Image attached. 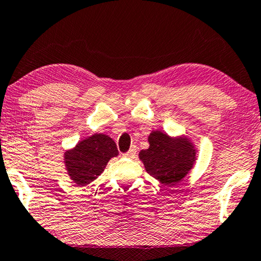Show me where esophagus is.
<instances>
[{"instance_id": "1", "label": "esophagus", "mask_w": 261, "mask_h": 261, "mask_svg": "<svg viewBox=\"0 0 261 261\" xmlns=\"http://www.w3.org/2000/svg\"><path fill=\"white\" fill-rule=\"evenodd\" d=\"M136 152H137V148H136V146L134 145V146H131V148H130V150H129V151H127V152H125V153H124V156H125V157H131V159H132V157H135V155H136Z\"/></svg>"}]
</instances>
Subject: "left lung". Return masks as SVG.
Instances as JSON below:
<instances>
[{
  "instance_id": "left-lung-1",
  "label": "left lung",
  "mask_w": 261,
  "mask_h": 261,
  "mask_svg": "<svg viewBox=\"0 0 261 261\" xmlns=\"http://www.w3.org/2000/svg\"><path fill=\"white\" fill-rule=\"evenodd\" d=\"M149 148L141 150L139 160L146 172L163 186L172 187L192 171L197 160V148L188 136H172L153 130L148 136Z\"/></svg>"
}]
</instances>
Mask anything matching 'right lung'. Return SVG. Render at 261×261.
Wrapping results in <instances>:
<instances>
[{
    "label": "right lung",
    "instance_id": "1",
    "mask_svg": "<svg viewBox=\"0 0 261 261\" xmlns=\"http://www.w3.org/2000/svg\"><path fill=\"white\" fill-rule=\"evenodd\" d=\"M118 156L115 141L108 135L94 134L66 150L64 164L67 175L78 187L93 182L112 157Z\"/></svg>",
    "mask_w": 261,
    "mask_h": 261
}]
</instances>
